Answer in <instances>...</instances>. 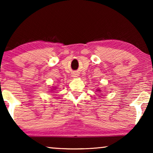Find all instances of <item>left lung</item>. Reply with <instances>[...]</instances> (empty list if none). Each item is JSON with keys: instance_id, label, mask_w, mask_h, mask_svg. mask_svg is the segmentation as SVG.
<instances>
[{"instance_id": "obj_1", "label": "left lung", "mask_w": 153, "mask_h": 153, "mask_svg": "<svg viewBox=\"0 0 153 153\" xmlns=\"http://www.w3.org/2000/svg\"><path fill=\"white\" fill-rule=\"evenodd\" d=\"M98 91H100V90H98Z\"/></svg>"}]
</instances>
